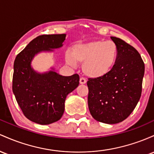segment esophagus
<instances>
[{"instance_id":"1","label":"esophagus","mask_w":154,"mask_h":154,"mask_svg":"<svg viewBox=\"0 0 154 154\" xmlns=\"http://www.w3.org/2000/svg\"><path fill=\"white\" fill-rule=\"evenodd\" d=\"M79 82H80L81 84H84L86 83V80L84 79V78L82 77V78H80V81H79Z\"/></svg>"}]
</instances>
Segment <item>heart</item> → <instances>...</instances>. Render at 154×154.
<instances>
[{
    "label": "heart",
    "mask_w": 154,
    "mask_h": 154,
    "mask_svg": "<svg viewBox=\"0 0 154 154\" xmlns=\"http://www.w3.org/2000/svg\"><path fill=\"white\" fill-rule=\"evenodd\" d=\"M118 46L111 41H91L79 43L67 51L65 60L69 65L75 66L83 63L82 70L91 78L103 77L108 74L116 63Z\"/></svg>",
    "instance_id": "obj_1"
}]
</instances>
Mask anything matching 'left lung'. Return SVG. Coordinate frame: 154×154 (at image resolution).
Wrapping results in <instances>:
<instances>
[{"label":"left lung","instance_id":"8db88e82","mask_svg":"<svg viewBox=\"0 0 154 154\" xmlns=\"http://www.w3.org/2000/svg\"><path fill=\"white\" fill-rule=\"evenodd\" d=\"M110 38L118 46L116 63L104 76L89 79L88 106L97 122L113 124L123 122L137 105L145 65L133 46L119 38Z\"/></svg>","mask_w":154,"mask_h":154}]
</instances>
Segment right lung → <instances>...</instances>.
<instances>
[{
	"instance_id": "add662e5",
	"label": "right lung",
	"mask_w": 154,
	"mask_h": 154,
	"mask_svg": "<svg viewBox=\"0 0 154 154\" xmlns=\"http://www.w3.org/2000/svg\"><path fill=\"white\" fill-rule=\"evenodd\" d=\"M65 38L66 34L38 36L17 54L14 63L12 90L17 103L26 118L41 125L61 119L66 97L79 86V75L63 76L54 68L40 73L31 63L38 53L62 47Z\"/></svg>"
}]
</instances>
